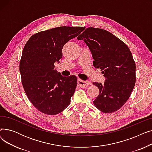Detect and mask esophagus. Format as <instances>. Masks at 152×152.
Returning <instances> with one entry per match:
<instances>
[{
	"instance_id": "1",
	"label": "esophagus",
	"mask_w": 152,
	"mask_h": 152,
	"mask_svg": "<svg viewBox=\"0 0 152 152\" xmlns=\"http://www.w3.org/2000/svg\"><path fill=\"white\" fill-rule=\"evenodd\" d=\"M77 84L80 87H87V86L91 85V83L89 82V81H85L82 80V79H79L77 80Z\"/></svg>"
}]
</instances>
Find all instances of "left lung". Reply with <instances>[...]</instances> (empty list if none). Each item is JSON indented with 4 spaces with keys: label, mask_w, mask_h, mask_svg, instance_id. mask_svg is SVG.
<instances>
[{
    "label": "left lung",
    "mask_w": 152,
    "mask_h": 152,
    "mask_svg": "<svg viewBox=\"0 0 152 152\" xmlns=\"http://www.w3.org/2000/svg\"><path fill=\"white\" fill-rule=\"evenodd\" d=\"M84 40L94 58L93 65L106 77L104 84L94 83L99 89L94 106L105 113L120 109L134 89L135 63L129 47L121 40L105 29L87 28L77 37Z\"/></svg>",
    "instance_id": "obj_1"
}]
</instances>
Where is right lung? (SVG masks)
<instances>
[{"label": "right lung", "mask_w": 152, "mask_h": 152, "mask_svg": "<svg viewBox=\"0 0 152 152\" xmlns=\"http://www.w3.org/2000/svg\"><path fill=\"white\" fill-rule=\"evenodd\" d=\"M84 27L60 26L32 36L23 50L20 63L22 85L34 107L48 115L61 113L70 103L77 77L63 76L54 69L62 57V49Z\"/></svg>", "instance_id": "obj_1"}]
</instances>
